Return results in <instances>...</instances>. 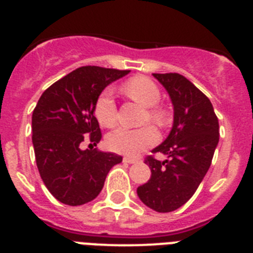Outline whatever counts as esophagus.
Masks as SVG:
<instances>
[{"label": "esophagus", "mask_w": 253, "mask_h": 253, "mask_svg": "<svg viewBox=\"0 0 253 253\" xmlns=\"http://www.w3.org/2000/svg\"><path fill=\"white\" fill-rule=\"evenodd\" d=\"M125 163H135L138 162V158H131V157H124L123 158Z\"/></svg>", "instance_id": "34e87169"}]
</instances>
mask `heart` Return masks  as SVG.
I'll use <instances>...</instances> for the list:
<instances>
[{
	"label": "heart",
	"instance_id": "heart-1",
	"mask_svg": "<svg viewBox=\"0 0 253 253\" xmlns=\"http://www.w3.org/2000/svg\"><path fill=\"white\" fill-rule=\"evenodd\" d=\"M122 91L126 97L146 107L144 123L149 122L157 126H165L169 114L161 106L160 87L146 76H135L122 84ZM96 119L102 126H111L116 122V104L110 90H104L99 95L93 109ZM157 133L151 126L129 129L124 126L114 129L107 134L106 146L113 152L135 156L157 143Z\"/></svg>",
	"mask_w": 253,
	"mask_h": 253
}]
</instances>
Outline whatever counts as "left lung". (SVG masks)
Here are the masks:
<instances>
[{"instance_id":"left-lung-1","label":"left lung","mask_w":253,"mask_h":253,"mask_svg":"<svg viewBox=\"0 0 253 253\" xmlns=\"http://www.w3.org/2000/svg\"><path fill=\"white\" fill-rule=\"evenodd\" d=\"M173 104V126L166 140L152 153H163L161 163L153 154L144 163L151 178L137 189L139 199L158 213L178 209L195 194L211 165L219 142V123L213 105L198 87L178 73H153Z\"/></svg>"}]
</instances>
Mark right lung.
Returning a JSON list of instances; mask_svg holds the SVG:
<instances>
[{"instance_id":"obj_1","label":"right lung","mask_w":253,"mask_h":253,"mask_svg":"<svg viewBox=\"0 0 253 253\" xmlns=\"http://www.w3.org/2000/svg\"><path fill=\"white\" fill-rule=\"evenodd\" d=\"M130 71L97 66L75 69L49 86L33 111V146L40 177L58 202L71 207L91 202L122 156L80 144L101 140L95 102L105 87Z\"/></svg>"}]
</instances>
